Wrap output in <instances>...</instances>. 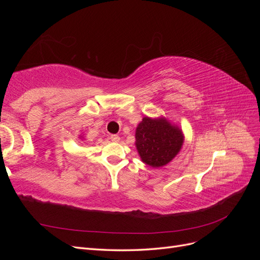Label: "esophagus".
<instances>
[{"label":"esophagus","mask_w":260,"mask_h":260,"mask_svg":"<svg viewBox=\"0 0 260 260\" xmlns=\"http://www.w3.org/2000/svg\"><path fill=\"white\" fill-rule=\"evenodd\" d=\"M111 140L113 141V142H119L120 138L118 137V136H116V135H112V136H111Z\"/></svg>","instance_id":"esophagus-1"}]
</instances>
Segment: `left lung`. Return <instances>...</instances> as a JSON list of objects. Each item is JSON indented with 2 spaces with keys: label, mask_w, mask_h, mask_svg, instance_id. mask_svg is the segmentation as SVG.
<instances>
[{
  "label": "left lung",
  "mask_w": 260,
  "mask_h": 260,
  "mask_svg": "<svg viewBox=\"0 0 260 260\" xmlns=\"http://www.w3.org/2000/svg\"><path fill=\"white\" fill-rule=\"evenodd\" d=\"M183 142L182 129L164 116H145L136 129V147L140 158L153 168L169 164L179 154Z\"/></svg>",
  "instance_id": "8db88e82"
}]
</instances>
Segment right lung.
<instances>
[{"label":"right lung","mask_w":260,"mask_h":260,"mask_svg":"<svg viewBox=\"0 0 260 260\" xmlns=\"http://www.w3.org/2000/svg\"><path fill=\"white\" fill-rule=\"evenodd\" d=\"M80 138H81V139H83V137H82V136H80Z\"/></svg>","instance_id":"right-lung-1"}]
</instances>
